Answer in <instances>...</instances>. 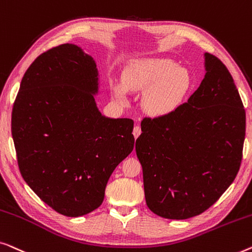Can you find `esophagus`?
I'll use <instances>...</instances> for the list:
<instances>
[{"mask_svg":"<svg viewBox=\"0 0 252 252\" xmlns=\"http://www.w3.org/2000/svg\"><path fill=\"white\" fill-rule=\"evenodd\" d=\"M133 136H134V138H138V136H139V134L141 133V129H140V126H136L133 127Z\"/></svg>","mask_w":252,"mask_h":252,"instance_id":"obj_1","label":"esophagus"}]
</instances>
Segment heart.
Masks as SVG:
<instances>
[{
  "mask_svg": "<svg viewBox=\"0 0 252 252\" xmlns=\"http://www.w3.org/2000/svg\"><path fill=\"white\" fill-rule=\"evenodd\" d=\"M189 72L171 59L153 58L138 62L126 74L123 86L129 91L146 90L143 106L148 113L164 115L180 105L189 89ZM114 87V94L126 100V90Z\"/></svg>",
  "mask_w": 252,
  "mask_h": 252,
  "instance_id": "heart-1",
  "label": "heart"
}]
</instances>
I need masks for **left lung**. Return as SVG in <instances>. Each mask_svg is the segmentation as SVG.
Listing matches in <instances>:
<instances>
[{
    "instance_id": "8db88e82",
    "label": "left lung",
    "mask_w": 252,
    "mask_h": 252,
    "mask_svg": "<svg viewBox=\"0 0 252 252\" xmlns=\"http://www.w3.org/2000/svg\"><path fill=\"white\" fill-rule=\"evenodd\" d=\"M205 75L187 102L141 121L136 153L147 207L166 219L207 210L239 172L246 111L235 83L217 57L204 54Z\"/></svg>"
}]
</instances>
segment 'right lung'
Wrapping results in <instances>:
<instances>
[{
  "label": "right lung",
  "instance_id": "1",
  "mask_svg": "<svg viewBox=\"0 0 252 252\" xmlns=\"http://www.w3.org/2000/svg\"><path fill=\"white\" fill-rule=\"evenodd\" d=\"M94 59L75 44L43 52L28 67L11 131L21 176L67 217L100 207L114 169L133 150V121L101 115Z\"/></svg>",
  "mask_w": 252,
  "mask_h": 252
}]
</instances>
